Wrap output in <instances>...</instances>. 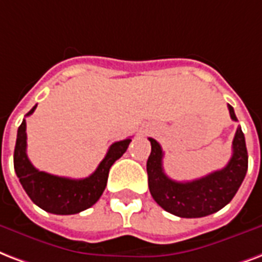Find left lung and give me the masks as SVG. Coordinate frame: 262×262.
Segmentation results:
<instances>
[{"label": "left lung", "mask_w": 262, "mask_h": 262, "mask_svg": "<svg viewBox=\"0 0 262 262\" xmlns=\"http://www.w3.org/2000/svg\"><path fill=\"white\" fill-rule=\"evenodd\" d=\"M232 121H237L228 104ZM151 154L147 161L149 192L163 210L183 219H198L213 214L227 206L242 184L247 171L246 141L241 126L232 141V157L227 166L192 181H174L163 171V151L157 140L149 137Z\"/></svg>", "instance_id": "1"}]
</instances>
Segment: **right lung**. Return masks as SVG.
<instances>
[{"mask_svg": "<svg viewBox=\"0 0 262 262\" xmlns=\"http://www.w3.org/2000/svg\"><path fill=\"white\" fill-rule=\"evenodd\" d=\"M34 105L26 117L34 113ZM130 139L121 140L111 144L104 159L100 162L93 173L86 179H67L49 174L33 166L27 157V135H26V119L17 129L13 166L16 176L19 177L26 193L38 207L53 214H77L93 206L104 192L110 167L114 162L126 152L130 144Z\"/></svg>", "mask_w": 262, "mask_h": 262, "instance_id": "1", "label": "right lung"}]
</instances>
